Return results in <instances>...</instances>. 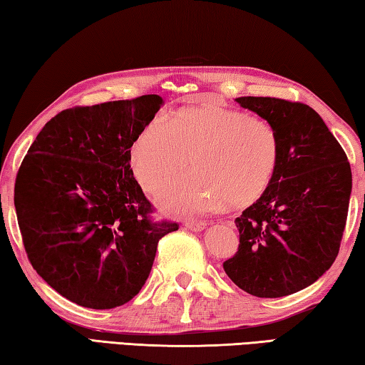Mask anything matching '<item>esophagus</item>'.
I'll list each match as a JSON object with an SVG mask.
<instances>
[{"mask_svg": "<svg viewBox=\"0 0 365 365\" xmlns=\"http://www.w3.org/2000/svg\"><path fill=\"white\" fill-rule=\"evenodd\" d=\"M183 225H185V228H188V230H191V232H201L207 227V222L206 220H187Z\"/></svg>", "mask_w": 365, "mask_h": 365, "instance_id": "34e87169", "label": "esophagus"}]
</instances>
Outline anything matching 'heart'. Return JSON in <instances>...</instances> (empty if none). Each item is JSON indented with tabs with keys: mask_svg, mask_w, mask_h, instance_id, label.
I'll return each instance as SVG.
<instances>
[{
	"mask_svg": "<svg viewBox=\"0 0 365 365\" xmlns=\"http://www.w3.org/2000/svg\"><path fill=\"white\" fill-rule=\"evenodd\" d=\"M130 165L141 187L160 196L187 169L163 202L172 214H205L228 202L248 206L262 196L280 158L267 120L215 103L154 117L130 145Z\"/></svg>",
	"mask_w": 365,
	"mask_h": 365,
	"instance_id": "obj_1",
	"label": "heart"
}]
</instances>
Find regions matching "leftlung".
<instances>
[{
  "instance_id": "1",
  "label": "left lung",
  "mask_w": 365,
  "mask_h": 365,
  "mask_svg": "<svg viewBox=\"0 0 365 365\" xmlns=\"http://www.w3.org/2000/svg\"><path fill=\"white\" fill-rule=\"evenodd\" d=\"M235 101L275 128L280 158L267 190L235 219L240 245L224 270L246 293L282 298L312 285L335 262L353 188L351 165L307 104L269 96Z\"/></svg>"
}]
</instances>
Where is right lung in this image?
<instances>
[{
	"mask_svg": "<svg viewBox=\"0 0 365 365\" xmlns=\"http://www.w3.org/2000/svg\"><path fill=\"white\" fill-rule=\"evenodd\" d=\"M143 95L66 109L41 128L17 172L14 206L30 264L78 306L113 309L137 296L159 240L130 169V145L163 106Z\"/></svg>",
	"mask_w": 365,
	"mask_h": 365,
	"instance_id": "1",
	"label": "right lung"
}]
</instances>
